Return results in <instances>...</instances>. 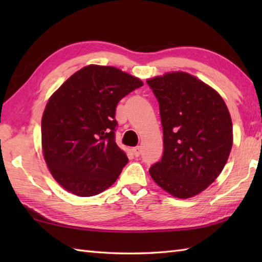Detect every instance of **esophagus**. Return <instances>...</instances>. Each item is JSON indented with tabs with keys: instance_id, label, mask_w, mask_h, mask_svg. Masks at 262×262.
Segmentation results:
<instances>
[{
	"instance_id": "34e87169",
	"label": "esophagus",
	"mask_w": 262,
	"mask_h": 262,
	"mask_svg": "<svg viewBox=\"0 0 262 262\" xmlns=\"http://www.w3.org/2000/svg\"><path fill=\"white\" fill-rule=\"evenodd\" d=\"M141 152H142L141 146H136V147L133 148V153H134V155H135L136 158L140 157V155H141Z\"/></svg>"
}]
</instances>
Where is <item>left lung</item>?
<instances>
[{"label":"left lung","instance_id":"8db88e82","mask_svg":"<svg viewBox=\"0 0 262 262\" xmlns=\"http://www.w3.org/2000/svg\"><path fill=\"white\" fill-rule=\"evenodd\" d=\"M146 82L160 104L164 144L162 159L149 168V174L172 196H196L216 180L229 159V109L213 88L185 72Z\"/></svg>","mask_w":262,"mask_h":262}]
</instances>
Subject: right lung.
Instances as JSON below:
<instances>
[{
    "label": "right lung",
    "mask_w": 262,
    "mask_h": 262,
    "mask_svg": "<svg viewBox=\"0 0 262 262\" xmlns=\"http://www.w3.org/2000/svg\"><path fill=\"white\" fill-rule=\"evenodd\" d=\"M142 85L113 66L88 65L49 98L41 119L42 153L66 190L91 197L118 179L128 158L115 141L116 107Z\"/></svg>",
    "instance_id": "1"
}]
</instances>
